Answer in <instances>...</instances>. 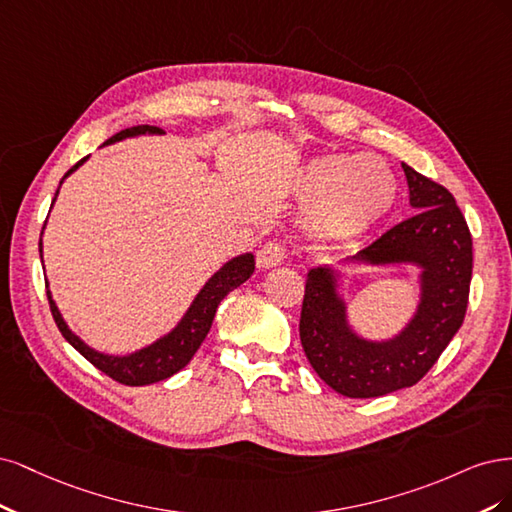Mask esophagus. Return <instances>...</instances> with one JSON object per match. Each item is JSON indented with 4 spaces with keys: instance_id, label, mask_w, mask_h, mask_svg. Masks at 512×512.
I'll return each instance as SVG.
<instances>
[{
    "instance_id": "34e87169",
    "label": "esophagus",
    "mask_w": 512,
    "mask_h": 512,
    "mask_svg": "<svg viewBox=\"0 0 512 512\" xmlns=\"http://www.w3.org/2000/svg\"><path fill=\"white\" fill-rule=\"evenodd\" d=\"M285 259V249L280 246L278 242H268L263 244L261 249L257 251V266L261 270H268V268H276L278 263H283Z\"/></svg>"
}]
</instances>
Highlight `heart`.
Returning <instances> with one entry per match:
<instances>
[{"mask_svg":"<svg viewBox=\"0 0 512 512\" xmlns=\"http://www.w3.org/2000/svg\"><path fill=\"white\" fill-rule=\"evenodd\" d=\"M300 193L310 225L329 240L353 242L381 225L398 200V183L381 157L329 153L310 159Z\"/></svg>","mask_w":512,"mask_h":512,"instance_id":"b5f03b06","label":"heart"}]
</instances>
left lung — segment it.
<instances>
[{"instance_id":"8db88e82","label":"left lung","mask_w":512,"mask_h":512,"mask_svg":"<svg viewBox=\"0 0 512 512\" xmlns=\"http://www.w3.org/2000/svg\"><path fill=\"white\" fill-rule=\"evenodd\" d=\"M417 214L368 249L340 261L353 268H417L419 300L400 332L359 334L349 317L336 266L306 274L300 317L304 353L325 385L346 398H378L412 387L427 374L464 323L472 278V236L455 197L402 163Z\"/></svg>"}]
</instances>
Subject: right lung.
<instances>
[{
    "instance_id": "1",
    "label": "right lung",
    "mask_w": 512,
    "mask_h": 512,
    "mask_svg": "<svg viewBox=\"0 0 512 512\" xmlns=\"http://www.w3.org/2000/svg\"><path fill=\"white\" fill-rule=\"evenodd\" d=\"M163 134H166V131H163L161 127L136 125V127L119 131V134H114L102 146L117 144V142L129 140V138L163 136ZM87 159H89V155L85 159H80L76 166L61 178V183L70 174H74ZM57 195H59V189L53 197V204L57 200ZM53 204H51V208H53ZM42 234H44V229H42ZM40 259H42V238H40ZM253 272H255V255L253 253H242V255H236L229 261H225L223 266L206 280V285L200 289V293L195 295L185 315L180 317V321L170 329L168 334H163L155 342L142 346V349H138L134 353H125V355L102 353V351L93 349V346H89L85 340L72 332L68 323H65L61 310L57 308V304L53 300V293H51V289H48V283H46V295H48V304H51V312H53V319L59 327V332L82 357L89 359L97 370H102L104 374L114 378V381H119L123 385H131V387H142V385H153L159 381H166V378L174 376L176 372H180L189 364L191 357L197 353L200 344L208 336L214 312H217L225 295L229 291H234L236 287H240L244 280H249Z\"/></svg>"
}]
</instances>
